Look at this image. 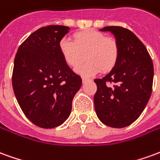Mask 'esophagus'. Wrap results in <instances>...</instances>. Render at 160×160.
<instances>
[{
	"instance_id": "1",
	"label": "esophagus",
	"mask_w": 160,
	"mask_h": 160,
	"mask_svg": "<svg viewBox=\"0 0 160 160\" xmlns=\"http://www.w3.org/2000/svg\"><path fill=\"white\" fill-rule=\"evenodd\" d=\"M87 80H91V79L87 78V77H83V78H82V81H83V82H86V81H87Z\"/></svg>"
}]
</instances>
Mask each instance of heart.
<instances>
[{
  "label": "heart",
  "mask_w": 160,
  "mask_h": 160,
  "mask_svg": "<svg viewBox=\"0 0 160 160\" xmlns=\"http://www.w3.org/2000/svg\"><path fill=\"white\" fill-rule=\"evenodd\" d=\"M73 39L60 41V51L70 67L77 68L87 58V62L77 68L83 75H92L102 70L110 72L119 57V45L112 37L95 30H85L73 34Z\"/></svg>",
  "instance_id": "b5f03b06"
}]
</instances>
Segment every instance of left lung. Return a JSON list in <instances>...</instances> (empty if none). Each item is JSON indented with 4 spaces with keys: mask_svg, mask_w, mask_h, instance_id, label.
<instances>
[{
    "mask_svg": "<svg viewBox=\"0 0 160 160\" xmlns=\"http://www.w3.org/2000/svg\"><path fill=\"white\" fill-rule=\"evenodd\" d=\"M101 31L114 34L119 57L107 75L94 80L95 111L107 126L127 127L141 116L150 98L153 64L147 48L131 31L121 26H106ZM106 83L113 85L110 87Z\"/></svg>",
    "mask_w": 160,
    "mask_h": 160,
    "instance_id": "8db88e82",
    "label": "left lung"
}]
</instances>
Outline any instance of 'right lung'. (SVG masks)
Wrapping results in <instances>:
<instances>
[{
  "label": "right lung",
  "instance_id": "obj_1",
  "mask_svg": "<svg viewBox=\"0 0 160 160\" xmlns=\"http://www.w3.org/2000/svg\"><path fill=\"white\" fill-rule=\"evenodd\" d=\"M68 32L64 26L41 27L16 53L13 92L23 113L40 128H56L68 119L73 97L82 84L60 51V41Z\"/></svg>",
  "mask_w": 160,
  "mask_h": 160
}]
</instances>
